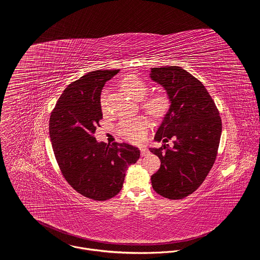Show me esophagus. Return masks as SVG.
<instances>
[{
  "mask_svg": "<svg viewBox=\"0 0 260 260\" xmlns=\"http://www.w3.org/2000/svg\"><path fill=\"white\" fill-rule=\"evenodd\" d=\"M140 150H141V155H142V156H146L147 154H149V150H148L145 146L141 147Z\"/></svg>",
  "mask_w": 260,
  "mask_h": 260,
  "instance_id": "1",
  "label": "esophagus"
}]
</instances>
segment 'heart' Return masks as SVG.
I'll return each instance as SVG.
<instances>
[{
  "label": "heart",
  "instance_id": "b5f03b06",
  "mask_svg": "<svg viewBox=\"0 0 260 260\" xmlns=\"http://www.w3.org/2000/svg\"><path fill=\"white\" fill-rule=\"evenodd\" d=\"M123 90L133 99L141 101L148 92L147 83L136 75H127L121 80ZM106 91H103L101 96L102 108L106 105ZM142 108L146 112L155 119L164 118L171 108V99L167 92L158 91L144 98L142 101ZM149 128V121L146 117L140 116L134 119L122 120L117 125V133L123 139L131 143H141Z\"/></svg>",
  "mask_w": 260,
  "mask_h": 260
}]
</instances>
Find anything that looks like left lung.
<instances>
[{"mask_svg": "<svg viewBox=\"0 0 260 260\" xmlns=\"http://www.w3.org/2000/svg\"><path fill=\"white\" fill-rule=\"evenodd\" d=\"M150 77L171 99V108L158 127L155 141L174 139L150 151L160 159L151 176L153 189L164 198L181 200L193 193L212 169L219 147L222 122L204 84L177 66L152 68Z\"/></svg>", "mask_w": 260, "mask_h": 260, "instance_id": "8db88e82", "label": "left lung"}]
</instances>
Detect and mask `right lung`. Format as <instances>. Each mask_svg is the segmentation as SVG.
<instances>
[{"mask_svg": "<svg viewBox=\"0 0 260 260\" xmlns=\"http://www.w3.org/2000/svg\"><path fill=\"white\" fill-rule=\"evenodd\" d=\"M119 70H96L63 90L49 119L55 159L67 182L78 193L106 201L119 193L128 166L140 157L126 143H99L94 138L103 118L101 92Z\"/></svg>", "mask_w": 260, "mask_h": 260, "instance_id": "obj_1", "label": "right lung"}]
</instances>
